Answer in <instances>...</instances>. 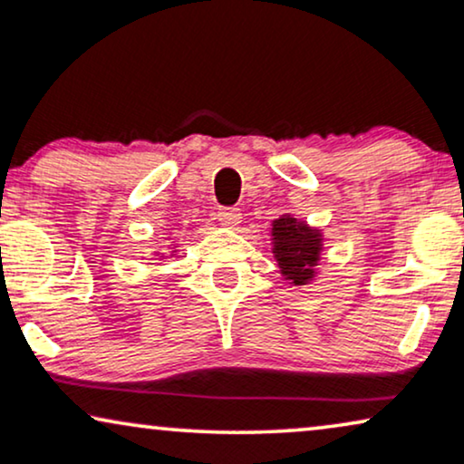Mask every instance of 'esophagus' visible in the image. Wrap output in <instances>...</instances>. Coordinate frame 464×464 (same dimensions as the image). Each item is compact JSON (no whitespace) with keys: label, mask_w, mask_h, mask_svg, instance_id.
<instances>
[{"label":"esophagus","mask_w":464,"mask_h":464,"mask_svg":"<svg viewBox=\"0 0 464 464\" xmlns=\"http://www.w3.org/2000/svg\"><path fill=\"white\" fill-rule=\"evenodd\" d=\"M218 219L221 226L234 230V227H238L240 221H243V213H240L238 208H221L218 213Z\"/></svg>","instance_id":"34e87169"}]
</instances>
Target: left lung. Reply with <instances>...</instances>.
<instances>
[{
  "label": "left lung",
  "instance_id": "1",
  "mask_svg": "<svg viewBox=\"0 0 464 464\" xmlns=\"http://www.w3.org/2000/svg\"><path fill=\"white\" fill-rule=\"evenodd\" d=\"M270 237L273 257L281 276L294 287L309 285L317 276V266L322 262L324 232L285 213L273 221Z\"/></svg>",
  "mask_w": 464,
  "mask_h": 464
}]
</instances>
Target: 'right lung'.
Returning a JSON list of instances; mask_svg holds the SVG:
<instances>
[{
    "label": "right lung",
    "mask_w": 464,
    "mask_h": 464,
    "mask_svg": "<svg viewBox=\"0 0 464 464\" xmlns=\"http://www.w3.org/2000/svg\"><path fill=\"white\" fill-rule=\"evenodd\" d=\"M168 246H170V249H172V251H170V256H177V251H179V249H177V245L172 243V245H168ZM155 256H158L160 260H164V257H166V254H161V251H158V254H155Z\"/></svg>",
    "instance_id": "obj_1"
}]
</instances>
